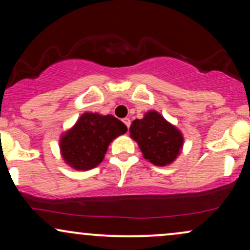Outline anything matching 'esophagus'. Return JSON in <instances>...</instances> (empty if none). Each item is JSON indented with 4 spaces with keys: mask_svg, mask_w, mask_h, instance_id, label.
I'll list each match as a JSON object with an SVG mask.
<instances>
[{
    "mask_svg": "<svg viewBox=\"0 0 250 250\" xmlns=\"http://www.w3.org/2000/svg\"><path fill=\"white\" fill-rule=\"evenodd\" d=\"M122 121H123V123H125V125H127V127L129 128V127H130V120H129L128 119V117H125V119H123L122 120Z\"/></svg>",
    "mask_w": 250,
    "mask_h": 250,
    "instance_id": "obj_1",
    "label": "esophagus"
}]
</instances>
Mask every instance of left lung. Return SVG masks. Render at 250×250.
<instances>
[{
    "label": "left lung",
    "mask_w": 250,
    "mask_h": 250,
    "mask_svg": "<svg viewBox=\"0 0 250 250\" xmlns=\"http://www.w3.org/2000/svg\"><path fill=\"white\" fill-rule=\"evenodd\" d=\"M129 133L143 157L156 167L173 163L184 146L182 131L156 110H148L143 119L134 120Z\"/></svg>",
    "instance_id": "left-lung-1"
}]
</instances>
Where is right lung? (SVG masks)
<instances>
[{
  "mask_svg": "<svg viewBox=\"0 0 250 250\" xmlns=\"http://www.w3.org/2000/svg\"><path fill=\"white\" fill-rule=\"evenodd\" d=\"M125 133L127 125L113 115L86 112L60 135V155L72 169H94L104 161L112 141Z\"/></svg>",
  "mask_w": 250,
  "mask_h": 250,
  "instance_id": "right-lung-1",
  "label": "right lung"
}]
</instances>
